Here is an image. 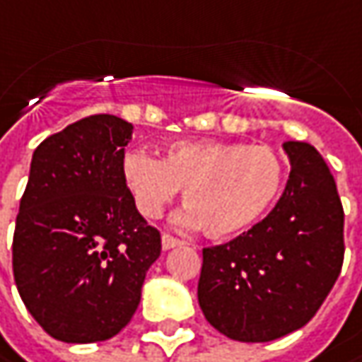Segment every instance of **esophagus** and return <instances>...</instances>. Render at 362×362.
<instances>
[{"label": "esophagus", "mask_w": 362, "mask_h": 362, "mask_svg": "<svg viewBox=\"0 0 362 362\" xmlns=\"http://www.w3.org/2000/svg\"><path fill=\"white\" fill-rule=\"evenodd\" d=\"M182 241L178 237H174V235H170V233H164L162 235V247H164L165 251L168 249H174V247H180Z\"/></svg>", "instance_id": "esophagus-1"}]
</instances>
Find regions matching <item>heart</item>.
<instances>
[{
  "instance_id": "obj_1",
  "label": "heart",
  "mask_w": 362,
  "mask_h": 362,
  "mask_svg": "<svg viewBox=\"0 0 362 362\" xmlns=\"http://www.w3.org/2000/svg\"><path fill=\"white\" fill-rule=\"evenodd\" d=\"M123 180L137 211L160 216L180 188L188 221L211 237H230L253 227L281 192L286 168L269 146L239 141H180L160 160L127 151Z\"/></svg>"
}]
</instances>
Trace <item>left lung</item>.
<instances>
[{"instance_id":"8db88e82","label":"left lung","mask_w":362,"mask_h":362,"mask_svg":"<svg viewBox=\"0 0 362 362\" xmlns=\"http://www.w3.org/2000/svg\"><path fill=\"white\" fill-rule=\"evenodd\" d=\"M290 178L274 211L225 245L202 249L198 304L241 342H269L308 324L340 275L344 211L314 146L286 141Z\"/></svg>"}]
</instances>
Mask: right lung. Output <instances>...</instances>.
I'll return each instance as SVG.
<instances>
[{"mask_svg":"<svg viewBox=\"0 0 362 362\" xmlns=\"http://www.w3.org/2000/svg\"><path fill=\"white\" fill-rule=\"evenodd\" d=\"M132 134L121 117L90 115L32 156L11 263L28 312L56 340L115 337L160 257V230L137 212L121 172Z\"/></svg>","mask_w":362,"mask_h":362,"instance_id":"1","label":"right lung"}]
</instances>
